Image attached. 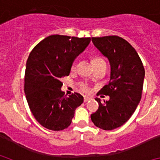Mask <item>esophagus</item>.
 Returning a JSON list of instances; mask_svg holds the SVG:
<instances>
[{"mask_svg": "<svg viewBox=\"0 0 160 160\" xmlns=\"http://www.w3.org/2000/svg\"><path fill=\"white\" fill-rule=\"evenodd\" d=\"M89 100H90V98L85 96V97H84V102H88Z\"/></svg>", "mask_w": 160, "mask_h": 160, "instance_id": "34e87169", "label": "esophagus"}]
</instances>
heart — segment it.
I'll return each instance as SVG.
<instances>
[{
    "instance_id": "b5f03b06",
    "label": "heart",
    "mask_w": 160,
    "mask_h": 160,
    "mask_svg": "<svg viewBox=\"0 0 160 160\" xmlns=\"http://www.w3.org/2000/svg\"><path fill=\"white\" fill-rule=\"evenodd\" d=\"M102 61L103 60H102L101 58H96V59H94V63H97V62H102ZM76 66H77V64H76V62H74L72 64L71 70H75ZM82 90H83V91H85V92H88V91H89L88 88H87L86 86H82Z\"/></svg>"
}]
</instances>
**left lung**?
<instances>
[{
	"label": "left lung",
	"mask_w": 160,
	"mask_h": 160,
	"mask_svg": "<svg viewBox=\"0 0 160 160\" xmlns=\"http://www.w3.org/2000/svg\"><path fill=\"white\" fill-rule=\"evenodd\" d=\"M100 53L108 59L111 76L108 85L100 92L110 96L90 115L94 125L100 129L111 131L123 125L131 117L140 102L145 70L136 50L123 38L118 36L92 38Z\"/></svg>",
	"instance_id": "left-lung-1"
}]
</instances>
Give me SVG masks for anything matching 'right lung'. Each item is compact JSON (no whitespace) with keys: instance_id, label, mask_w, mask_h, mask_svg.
<instances>
[{"instance_id":"1","label":"right lung","mask_w":160,"mask_h":160,"mask_svg":"<svg viewBox=\"0 0 160 160\" xmlns=\"http://www.w3.org/2000/svg\"><path fill=\"white\" fill-rule=\"evenodd\" d=\"M90 38L51 35L31 51L25 74V94L36 120L52 131L67 128L83 97L64 95L62 78L70 73L73 61L90 44Z\"/></svg>"}]
</instances>
